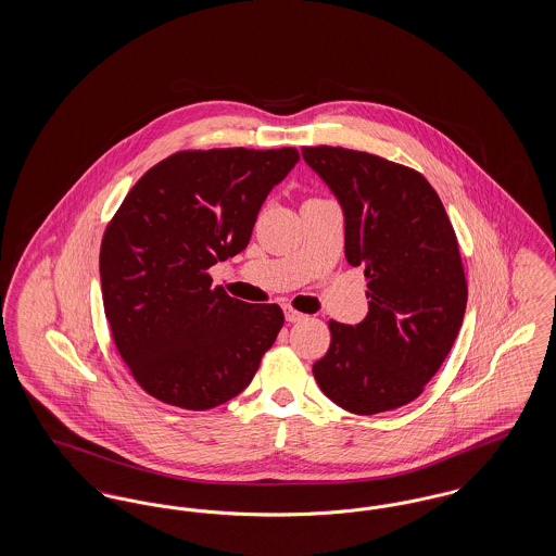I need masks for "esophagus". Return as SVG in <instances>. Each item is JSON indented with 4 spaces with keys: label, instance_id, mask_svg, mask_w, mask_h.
I'll return each mask as SVG.
<instances>
[{
    "label": "esophagus",
    "instance_id": "34e87169",
    "mask_svg": "<svg viewBox=\"0 0 556 556\" xmlns=\"http://www.w3.org/2000/svg\"><path fill=\"white\" fill-rule=\"evenodd\" d=\"M283 313H286V318H288L290 323H298V320H302V318H304L302 313H298V311H295V308H291V306H286V308H283Z\"/></svg>",
    "mask_w": 556,
    "mask_h": 556
}]
</instances>
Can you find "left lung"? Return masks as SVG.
Here are the masks:
<instances>
[{
    "mask_svg": "<svg viewBox=\"0 0 556 556\" xmlns=\"http://www.w3.org/2000/svg\"><path fill=\"white\" fill-rule=\"evenodd\" d=\"M302 156L342 204L345 261L365 268L369 288L365 320H329L331 344L313 365L315 379L348 413L394 410L421 396L463 325L456 233L415 168L331 146L302 148Z\"/></svg>",
    "mask_w": 556,
    "mask_h": 556,
    "instance_id": "8db88e82",
    "label": "left lung"
}]
</instances>
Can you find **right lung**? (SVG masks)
Here are the masks:
<instances>
[{
  "instance_id": "add662e5",
  "label": "right lung",
  "mask_w": 556,
  "mask_h": 556,
  "mask_svg": "<svg viewBox=\"0 0 556 556\" xmlns=\"http://www.w3.org/2000/svg\"><path fill=\"white\" fill-rule=\"evenodd\" d=\"M298 160L295 148L184 150L152 166L108 223V325L150 396L208 410L250 386L283 311L212 288L208 268L248 245L268 191Z\"/></svg>"
}]
</instances>
